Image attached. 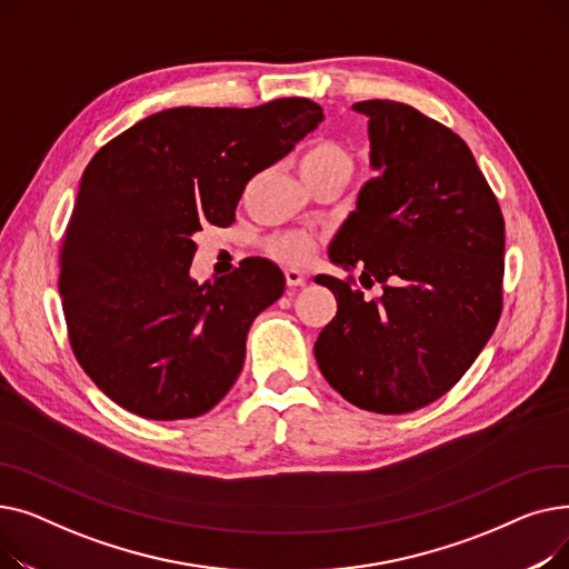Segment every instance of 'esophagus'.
<instances>
[{"instance_id": "esophagus-1", "label": "esophagus", "mask_w": 569, "mask_h": 569, "mask_svg": "<svg viewBox=\"0 0 569 569\" xmlns=\"http://www.w3.org/2000/svg\"><path fill=\"white\" fill-rule=\"evenodd\" d=\"M286 283L288 288H302L307 283V274L300 269H286Z\"/></svg>"}]
</instances>
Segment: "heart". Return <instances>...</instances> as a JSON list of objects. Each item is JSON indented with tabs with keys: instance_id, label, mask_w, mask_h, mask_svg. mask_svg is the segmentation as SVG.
Masks as SVG:
<instances>
[{
	"instance_id": "heart-1",
	"label": "heart",
	"mask_w": 569,
	"mask_h": 569,
	"mask_svg": "<svg viewBox=\"0 0 569 569\" xmlns=\"http://www.w3.org/2000/svg\"><path fill=\"white\" fill-rule=\"evenodd\" d=\"M300 168L307 182L327 177V174H348L352 172V159L346 149L335 140L311 142L300 159ZM269 253L288 264H305L313 256L316 239L309 232H279L267 242Z\"/></svg>"
}]
</instances>
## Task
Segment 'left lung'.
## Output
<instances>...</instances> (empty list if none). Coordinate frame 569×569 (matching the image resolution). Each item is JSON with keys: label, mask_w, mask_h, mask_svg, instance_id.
I'll return each instance as SVG.
<instances>
[{"label": "left lung", "mask_w": 569, "mask_h": 569, "mask_svg": "<svg viewBox=\"0 0 569 569\" xmlns=\"http://www.w3.org/2000/svg\"><path fill=\"white\" fill-rule=\"evenodd\" d=\"M371 179L330 258L362 267L355 279L316 277L337 297V316L316 341V360L352 406L410 412L450 392L493 335L502 311L505 219L468 144L412 106L371 99Z\"/></svg>", "instance_id": "obj_1"}]
</instances>
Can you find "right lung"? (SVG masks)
Masks as SVG:
<instances>
[{
    "mask_svg": "<svg viewBox=\"0 0 569 569\" xmlns=\"http://www.w3.org/2000/svg\"><path fill=\"white\" fill-rule=\"evenodd\" d=\"M322 108H170L106 142L84 168L59 249V295L78 365L117 406L147 420L212 410L244 365L253 318L286 277L244 258L191 279L193 232L230 226L251 179L318 127Z\"/></svg>",
    "mask_w": 569,
    "mask_h": 569,
    "instance_id": "obj_1",
    "label": "right lung"
}]
</instances>
